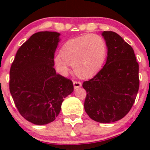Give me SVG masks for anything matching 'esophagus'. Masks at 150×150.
<instances>
[{
	"mask_svg": "<svg viewBox=\"0 0 150 150\" xmlns=\"http://www.w3.org/2000/svg\"><path fill=\"white\" fill-rule=\"evenodd\" d=\"M73 86H74V88L76 89V88H78L81 87V86H82V84H81V83L80 82V81H73Z\"/></svg>",
	"mask_w": 150,
	"mask_h": 150,
	"instance_id": "34e87169",
	"label": "esophagus"
}]
</instances>
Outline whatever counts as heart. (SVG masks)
Wrapping results in <instances>:
<instances>
[{"label": "heart", "mask_w": 150, "mask_h": 150, "mask_svg": "<svg viewBox=\"0 0 150 150\" xmlns=\"http://www.w3.org/2000/svg\"><path fill=\"white\" fill-rule=\"evenodd\" d=\"M106 54L107 46L102 36L84 35L67 41L60 51V55L54 58V63L62 75L67 74L70 65L78 77L86 78L101 69Z\"/></svg>", "instance_id": "1"}]
</instances>
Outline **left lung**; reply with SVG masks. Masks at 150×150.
<instances>
[{"label":"left lung","instance_id":"8db88e82","mask_svg":"<svg viewBox=\"0 0 150 150\" xmlns=\"http://www.w3.org/2000/svg\"><path fill=\"white\" fill-rule=\"evenodd\" d=\"M107 48L105 64L85 81L84 109L96 122L109 123L125 117L135 102L139 87V64L134 49L112 31L102 33Z\"/></svg>","mask_w":150,"mask_h":150}]
</instances>
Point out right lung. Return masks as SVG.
<instances>
[{"label": "right lung", "mask_w": 150, "mask_h": 150, "mask_svg": "<svg viewBox=\"0 0 150 150\" xmlns=\"http://www.w3.org/2000/svg\"><path fill=\"white\" fill-rule=\"evenodd\" d=\"M60 33L33 34L19 48L10 69L9 89L21 115L35 125L54 121L64 99L73 92L72 82L57 74L54 57Z\"/></svg>", "instance_id": "obj_1"}]
</instances>
